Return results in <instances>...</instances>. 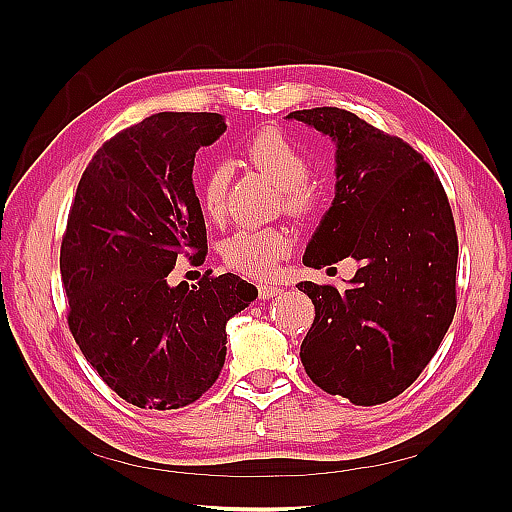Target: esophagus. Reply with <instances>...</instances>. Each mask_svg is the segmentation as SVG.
I'll use <instances>...</instances> for the list:
<instances>
[{
  "mask_svg": "<svg viewBox=\"0 0 512 512\" xmlns=\"http://www.w3.org/2000/svg\"><path fill=\"white\" fill-rule=\"evenodd\" d=\"M280 292H282V286H277V284H258L260 299H273Z\"/></svg>",
  "mask_w": 512,
  "mask_h": 512,
  "instance_id": "obj_1",
  "label": "esophagus"
}]
</instances>
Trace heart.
<instances>
[{"label":"heart","mask_w":512,"mask_h":512,"mask_svg":"<svg viewBox=\"0 0 512 512\" xmlns=\"http://www.w3.org/2000/svg\"><path fill=\"white\" fill-rule=\"evenodd\" d=\"M245 160L258 168L282 192V207L297 220H307L320 207V188L309 179V160L280 130L256 134L243 149ZM228 177L222 166H213L198 185V200L211 220L224 211ZM290 250V237L282 228H245L232 235L222 256L230 269L250 277H269L277 262Z\"/></svg>","instance_id":"obj_1"}]
</instances>
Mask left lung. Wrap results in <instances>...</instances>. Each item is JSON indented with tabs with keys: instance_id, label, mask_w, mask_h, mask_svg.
I'll return each mask as SVG.
<instances>
[{
	"instance_id": "8db88e82",
	"label": "left lung",
	"mask_w": 512,
	"mask_h": 512,
	"mask_svg": "<svg viewBox=\"0 0 512 512\" xmlns=\"http://www.w3.org/2000/svg\"><path fill=\"white\" fill-rule=\"evenodd\" d=\"M335 143V198L303 256L322 269L361 262L346 290L301 282L316 307L301 363L316 386L356 406L384 404L421 376L451 327L457 232L421 153L344 108L294 111Z\"/></svg>"
}]
</instances>
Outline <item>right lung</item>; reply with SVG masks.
Masks as SVG:
<instances>
[{
    "label": "right lung",
    "instance_id": "obj_1",
    "mask_svg": "<svg viewBox=\"0 0 512 512\" xmlns=\"http://www.w3.org/2000/svg\"><path fill=\"white\" fill-rule=\"evenodd\" d=\"M218 113H158L106 141L87 164L61 239L68 327L128 404L190 406L218 380L226 322L258 290L239 275L168 286L181 254L200 260L207 228L192 170L224 134Z\"/></svg>",
    "mask_w": 512,
    "mask_h": 512
}]
</instances>
